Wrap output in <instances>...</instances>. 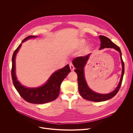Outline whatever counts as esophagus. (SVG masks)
<instances>
[{"label":"esophagus","mask_w":133,"mask_h":133,"mask_svg":"<svg viewBox=\"0 0 133 133\" xmlns=\"http://www.w3.org/2000/svg\"><path fill=\"white\" fill-rule=\"evenodd\" d=\"M69 67H70V69H71V71H73L74 70V65L72 64H70V65H69Z\"/></svg>","instance_id":"34e87169"}]
</instances>
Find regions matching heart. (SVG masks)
Wrapping results in <instances>:
<instances>
[{"label":"heart","instance_id":"obj_1","mask_svg":"<svg viewBox=\"0 0 133 133\" xmlns=\"http://www.w3.org/2000/svg\"><path fill=\"white\" fill-rule=\"evenodd\" d=\"M85 41H81V45H84V44H85Z\"/></svg>","mask_w":133,"mask_h":133}]
</instances>
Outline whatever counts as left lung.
I'll return each mask as SVG.
<instances>
[{"instance_id":"1","label":"left lung","mask_w":133,"mask_h":133,"mask_svg":"<svg viewBox=\"0 0 133 133\" xmlns=\"http://www.w3.org/2000/svg\"><path fill=\"white\" fill-rule=\"evenodd\" d=\"M99 37L101 42V47L99 49H104L105 48H114L115 49L119 51L121 55V59L122 61L123 68L121 80L116 88L113 91L109 94H98L96 92L93 91L89 88L87 84L84 76V68L85 65L86 64L87 61L89 59L90 54L85 56L77 57H76L75 58H74L72 63L74 67L76 68V69H75L74 71L77 74L78 90L79 94L84 99L95 102H100L105 101L112 98L113 97H114L119 91V88L121 86L124 74V63L122 59V52L119 47L114 43L112 42H111V41L110 39H109L108 38L104 36L101 35L99 36Z\"/></svg>"}]
</instances>
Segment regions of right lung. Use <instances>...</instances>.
<instances>
[{
	"label": "right lung",
	"mask_w": 133,
	"mask_h": 133,
	"mask_svg": "<svg viewBox=\"0 0 133 133\" xmlns=\"http://www.w3.org/2000/svg\"><path fill=\"white\" fill-rule=\"evenodd\" d=\"M37 36H29L22 41V43ZM21 44L14 51L12 57L11 77L13 84L21 97L26 102L32 104H42L50 102L58 97L60 92L61 85L67 75L70 72L68 65L53 73L47 82L42 86L37 88H27L22 85L16 78L15 74V58L21 48Z\"/></svg>",
	"instance_id": "add662e5"
}]
</instances>
